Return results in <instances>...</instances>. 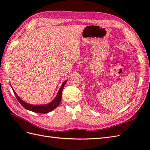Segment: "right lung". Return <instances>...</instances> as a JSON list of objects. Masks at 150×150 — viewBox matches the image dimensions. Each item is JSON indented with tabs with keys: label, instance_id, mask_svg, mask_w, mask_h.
I'll return each instance as SVG.
<instances>
[{
	"label": "right lung",
	"instance_id": "add662e5",
	"mask_svg": "<svg viewBox=\"0 0 150 150\" xmlns=\"http://www.w3.org/2000/svg\"><path fill=\"white\" fill-rule=\"evenodd\" d=\"M66 83H67V81H65L64 82L62 83L59 90L55 99H54L52 102L49 103V104H44V105H33V104H29L28 103H27L24 102L23 100H22V99L17 96V94L14 91V90L13 89L12 90L18 101H19L21 105L24 108H25L26 110L33 111L35 112L43 113V114H44V113H47L50 111H52V110H54V109H56L59 106V104H60L61 101V98H62V90Z\"/></svg>",
	"mask_w": 150,
	"mask_h": 150
}]
</instances>
